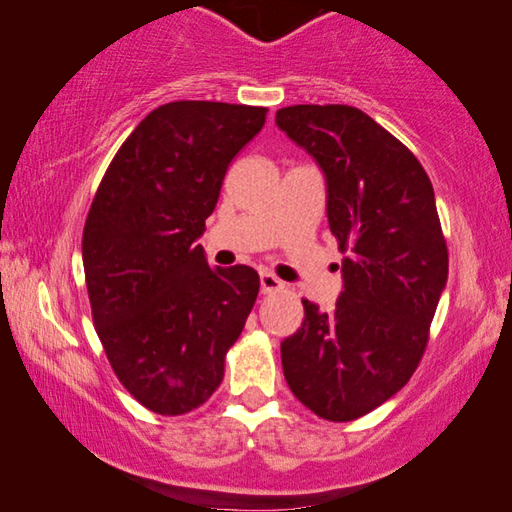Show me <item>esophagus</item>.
Returning <instances> with one entry per match:
<instances>
[{
  "instance_id": "1",
  "label": "esophagus",
  "mask_w": 512,
  "mask_h": 512,
  "mask_svg": "<svg viewBox=\"0 0 512 512\" xmlns=\"http://www.w3.org/2000/svg\"><path fill=\"white\" fill-rule=\"evenodd\" d=\"M282 289H284L282 279L270 275V272H261V291L263 293H275V291H282Z\"/></svg>"
}]
</instances>
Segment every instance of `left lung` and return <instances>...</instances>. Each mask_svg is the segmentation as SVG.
Masks as SVG:
<instances>
[{
  "instance_id": "8db88e82",
  "label": "left lung",
  "mask_w": 512,
  "mask_h": 512,
  "mask_svg": "<svg viewBox=\"0 0 512 512\" xmlns=\"http://www.w3.org/2000/svg\"><path fill=\"white\" fill-rule=\"evenodd\" d=\"M277 128L324 172L342 291L331 312L303 300V326L282 340L293 396L328 422H352L405 387L422 359L447 247L419 160L361 109L296 104Z\"/></svg>"
}]
</instances>
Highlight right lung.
<instances>
[{
  "label": "right lung",
  "instance_id": "right-lung-1",
  "mask_svg": "<svg viewBox=\"0 0 512 512\" xmlns=\"http://www.w3.org/2000/svg\"><path fill=\"white\" fill-rule=\"evenodd\" d=\"M263 107L181 100L153 109L111 160L83 228L97 335L144 408L184 415L223 380L258 296L249 265L212 270L200 235Z\"/></svg>",
  "mask_w": 512,
  "mask_h": 512
}]
</instances>
